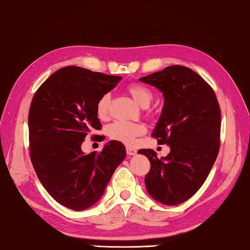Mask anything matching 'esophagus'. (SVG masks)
I'll return each mask as SVG.
<instances>
[{
  "label": "esophagus",
  "mask_w": 250,
  "mask_h": 250,
  "mask_svg": "<svg viewBox=\"0 0 250 250\" xmlns=\"http://www.w3.org/2000/svg\"><path fill=\"white\" fill-rule=\"evenodd\" d=\"M126 152H127V154H128V155H135V154H137V150L134 149V147H130V146H127L126 147Z\"/></svg>",
  "instance_id": "34e87169"
}]
</instances>
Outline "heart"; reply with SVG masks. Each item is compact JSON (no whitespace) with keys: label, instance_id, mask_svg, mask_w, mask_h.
Segmentation results:
<instances>
[{"label":"heart","instance_id":"b5f03b06","mask_svg":"<svg viewBox=\"0 0 250 250\" xmlns=\"http://www.w3.org/2000/svg\"><path fill=\"white\" fill-rule=\"evenodd\" d=\"M126 90L135 103L141 108H147L153 99L152 91L144 85L130 84L127 86ZM110 99V95L105 94L97 103L96 112L99 119H105L108 115ZM145 132L146 127L144 125L139 123H130V122H114L108 128V134L112 139L123 142L125 145H132L137 137L144 135Z\"/></svg>","mask_w":250,"mask_h":250}]
</instances>
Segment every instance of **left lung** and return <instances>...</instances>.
<instances>
[{
    "label": "left lung",
    "instance_id": "left-lung-1",
    "mask_svg": "<svg viewBox=\"0 0 250 250\" xmlns=\"http://www.w3.org/2000/svg\"><path fill=\"white\" fill-rule=\"evenodd\" d=\"M139 81L163 94L164 105L152 136L170 149L161 159L152 149L138 151L151 163L146 191L164 205H179L203 186L218 156L221 113L217 97L202 76L183 65H169Z\"/></svg>",
    "mask_w": 250,
    "mask_h": 250
}]
</instances>
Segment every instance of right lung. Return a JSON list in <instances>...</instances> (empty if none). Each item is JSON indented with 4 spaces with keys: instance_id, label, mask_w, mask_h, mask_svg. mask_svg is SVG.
<instances>
[{
    "instance_id": "obj_1",
    "label": "right lung",
    "mask_w": 250,
    "mask_h": 250,
    "mask_svg": "<svg viewBox=\"0 0 250 250\" xmlns=\"http://www.w3.org/2000/svg\"><path fill=\"white\" fill-rule=\"evenodd\" d=\"M122 76L70 65L56 71L40 86L29 111L30 156L39 180L50 196L72 210L91 207L104 195L125 146L110 140L99 154H85L82 144L99 130L98 100Z\"/></svg>"
}]
</instances>
